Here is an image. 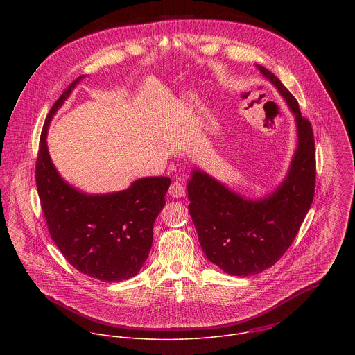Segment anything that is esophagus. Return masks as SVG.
<instances>
[{"mask_svg":"<svg viewBox=\"0 0 355 355\" xmlns=\"http://www.w3.org/2000/svg\"><path fill=\"white\" fill-rule=\"evenodd\" d=\"M169 194L173 197V198H180L186 194V187L180 183V182H173L169 187Z\"/></svg>","mask_w":355,"mask_h":355,"instance_id":"1","label":"esophagus"}]
</instances>
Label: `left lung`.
I'll return each mask as SVG.
<instances>
[{"mask_svg":"<svg viewBox=\"0 0 355 355\" xmlns=\"http://www.w3.org/2000/svg\"><path fill=\"white\" fill-rule=\"evenodd\" d=\"M259 72L295 114L298 148L283 183L269 196L246 200L200 169L187 184L189 211L206 258L234 276H250L275 265L294 242L310 209L315 184L311 124L295 97L269 69Z\"/></svg>","mask_w":355,"mask_h":355,"instance_id":"left-lung-1","label":"left lung"}]
</instances>
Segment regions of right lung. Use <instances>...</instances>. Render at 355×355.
Returning a JSON list of instances; mask_svg holds the SVG:
<instances>
[{"label":"right lung","instance_id":"1","mask_svg":"<svg viewBox=\"0 0 355 355\" xmlns=\"http://www.w3.org/2000/svg\"><path fill=\"white\" fill-rule=\"evenodd\" d=\"M85 75L54 102L45 120L35 165L42 211L53 242L79 272L117 283L138 275L150 253L153 225L165 206L171 179L142 178L127 190L89 196L58 175L48 152L46 135L53 114Z\"/></svg>","mask_w":355,"mask_h":355}]
</instances>
